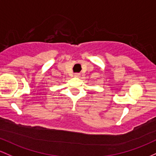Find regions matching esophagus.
<instances>
[{
	"instance_id": "obj_1",
	"label": "esophagus",
	"mask_w": 156,
	"mask_h": 156,
	"mask_svg": "<svg viewBox=\"0 0 156 156\" xmlns=\"http://www.w3.org/2000/svg\"><path fill=\"white\" fill-rule=\"evenodd\" d=\"M80 76V74L79 73H74V76L75 77H79V76Z\"/></svg>"
}]
</instances>
